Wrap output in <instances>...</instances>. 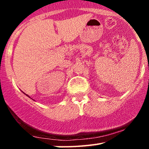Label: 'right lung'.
Returning <instances> with one entry per match:
<instances>
[{
	"label": "right lung",
	"mask_w": 149,
	"mask_h": 149,
	"mask_svg": "<svg viewBox=\"0 0 149 149\" xmlns=\"http://www.w3.org/2000/svg\"><path fill=\"white\" fill-rule=\"evenodd\" d=\"M24 94H25V93H24ZM26 96H28V97H29V95H26Z\"/></svg>",
	"instance_id": "right-lung-1"
}]
</instances>
